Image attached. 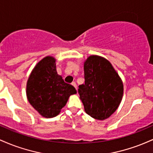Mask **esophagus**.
<instances>
[{
	"label": "esophagus",
	"mask_w": 153,
	"mask_h": 153,
	"mask_svg": "<svg viewBox=\"0 0 153 153\" xmlns=\"http://www.w3.org/2000/svg\"><path fill=\"white\" fill-rule=\"evenodd\" d=\"M72 85H73V86H74V87L75 88V89H76V90H77V84L75 83V82H72Z\"/></svg>",
	"instance_id": "34e87169"
}]
</instances>
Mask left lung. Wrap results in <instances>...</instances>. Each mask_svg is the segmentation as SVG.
<instances>
[{
    "mask_svg": "<svg viewBox=\"0 0 153 153\" xmlns=\"http://www.w3.org/2000/svg\"><path fill=\"white\" fill-rule=\"evenodd\" d=\"M85 83L78 93L85 111L103 120L117 110L123 96V83L111 64L103 57L90 56L84 63Z\"/></svg>",
    "mask_w": 153,
    "mask_h": 153,
    "instance_id": "obj_1",
    "label": "left lung"
}]
</instances>
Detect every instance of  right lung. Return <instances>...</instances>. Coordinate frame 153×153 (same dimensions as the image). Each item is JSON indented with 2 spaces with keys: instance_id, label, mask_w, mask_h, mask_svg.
Instances as JSON below:
<instances>
[{
  "instance_id": "obj_1",
  "label": "right lung",
  "mask_w": 153,
  "mask_h": 153,
  "mask_svg": "<svg viewBox=\"0 0 153 153\" xmlns=\"http://www.w3.org/2000/svg\"><path fill=\"white\" fill-rule=\"evenodd\" d=\"M77 91L56 71L55 59L47 57L36 65L29 76L26 95L31 105L46 118L59 114L68 98Z\"/></svg>"
}]
</instances>
